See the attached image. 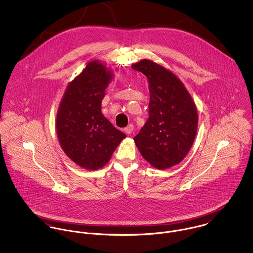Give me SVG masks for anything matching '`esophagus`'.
<instances>
[{
    "label": "esophagus",
    "instance_id": "esophagus-1",
    "mask_svg": "<svg viewBox=\"0 0 253 253\" xmlns=\"http://www.w3.org/2000/svg\"><path fill=\"white\" fill-rule=\"evenodd\" d=\"M125 132H126V134H127V135H129L131 132H132V130H133V126L130 124V125H128L126 127H125Z\"/></svg>",
    "mask_w": 253,
    "mask_h": 253
}]
</instances>
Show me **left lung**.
I'll return each instance as SVG.
<instances>
[{"label":"left lung","instance_id":"8db88e82","mask_svg":"<svg viewBox=\"0 0 253 253\" xmlns=\"http://www.w3.org/2000/svg\"><path fill=\"white\" fill-rule=\"evenodd\" d=\"M131 67L148 78L150 90L149 118L133 140L154 168H171L180 163L194 143L197 109L173 73L147 59Z\"/></svg>","mask_w":253,"mask_h":253}]
</instances>
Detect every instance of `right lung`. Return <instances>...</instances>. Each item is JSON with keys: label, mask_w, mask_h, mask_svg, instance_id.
<instances>
[{"label": "right lung", "mask_w": 253, "mask_h": 253, "mask_svg": "<svg viewBox=\"0 0 253 253\" xmlns=\"http://www.w3.org/2000/svg\"><path fill=\"white\" fill-rule=\"evenodd\" d=\"M111 73L89 62L68 85L58 109L56 130L60 145L77 165L86 169L105 166L126 134L101 113Z\"/></svg>", "instance_id": "add662e5"}]
</instances>
